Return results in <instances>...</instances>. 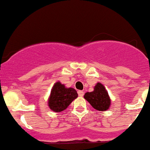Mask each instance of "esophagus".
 <instances>
[{
    "label": "esophagus",
    "mask_w": 150,
    "mask_h": 150,
    "mask_svg": "<svg viewBox=\"0 0 150 150\" xmlns=\"http://www.w3.org/2000/svg\"><path fill=\"white\" fill-rule=\"evenodd\" d=\"M78 95L81 97V96H84V92L81 91V90H79V91H78Z\"/></svg>",
    "instance_id": "esophagus-1"
}]
</instances>
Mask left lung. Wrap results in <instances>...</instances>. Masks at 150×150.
<instances>
[{
    "instance_id": "obj_1",
    "label": "left lung",
    "mask_w": 150,
    "mask_h": 150,
    "mask_svg": "<svg viewBox=\"0 0 150 150\" xmlns=\"http://www.w3.org/2000/svg\"><path fill=\"white\" fill-rule=\"evenodd\" d=\"M84 98L96 110L104 112L109 109L111 105V99L108 92L101 83L98 82L94 87V90L86 93Z\"/></svg>"
}]
</instances>
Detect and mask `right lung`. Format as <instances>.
<instances>
[{
	"mask_svg": "<svg viewBox=\"0 0 150 150\" xmlns=\"http://www.w3.org/2000/svg\"><path fill=\"white\" fill-rule=\"evenodd\" d=\"M78 97L77 92L72 87H65L60 81L53 86L48 100L49 107L54 112L64 111L74 99Z\"/></svg>",
	"mask_w": 150,
	"mask_h": 150,
	"instance_id": "1",
	"label": "right lung"
}]
</instances>
